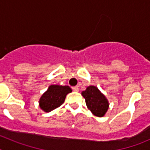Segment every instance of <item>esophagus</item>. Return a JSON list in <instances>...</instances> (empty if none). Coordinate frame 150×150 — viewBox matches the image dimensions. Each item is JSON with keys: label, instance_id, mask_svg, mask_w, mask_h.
<instances>
[{"label": "esophagus", "instance_id": "1", "mask_svg": "<svg viewBox=\"0 0 150 150\" xmlns=\"http://www.w3.org/2000/svg\"><path fill=\"white\" fill-rule=\"evenodd\" d=\"M72 89H73V91H79V87L74 86V87H72Z\"/></svg>", "mask_w": 150, "mask_h": 150}]
</instances>
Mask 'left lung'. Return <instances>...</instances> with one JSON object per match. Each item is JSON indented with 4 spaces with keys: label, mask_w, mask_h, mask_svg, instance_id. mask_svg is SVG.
Wrapping results in <instances>:
<instances>
[{
    "label": "left lung",
    "mask_w": 150,
    "mask_h": 150,
    "mask_svg": "<svg viewBox=\"0 0 150 150\" xmlns=\"http://www.w3.org/2000/svg\"><path fill=\"white\" fill-rule=\"evenodd\" d=\"M82 95L86 100L87 108L98 117H103L109 108V101L105 95L95 86H89Z\"/></svg>",
    "instance_id": "8db88e82"
}]
</instances>
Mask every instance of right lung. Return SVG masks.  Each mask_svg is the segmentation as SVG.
I'll return each mask as SVG.
<instances>
[{"instance_id": "1", "label": "right lung", "mask_w": 150, "mask_h": 150, "mask_svg": "<svg viewBox=\"0 0 150 150\" xmlns=\"http://www.w3.org/2000/svg\"><path fill=\"white\" fill-rule=\"evenodd\" d=\"M72 91L68 86L51 85L39 100L40 109L46 112L60 107L65 100L66 95Z\"/></svg>"}]
</instances>
